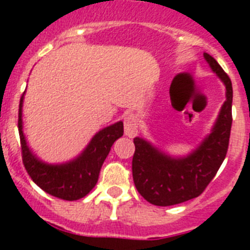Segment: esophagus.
<instances>
[{"instance_id": "esophagus-1", "label": "esophagus", "mask_w": 250, "mask_h": 250, "mask_svg": "<svg viewBox=\"0 0 250 250\" xmlns=\"http://www.w3.org/2000/svg\"><path fill=\"white\" fill-rule=\"evenodd\" d=\"M139 123L135 115H127L124 119V129H125V135L127 138H135L138 134Z\"/></svg>"}]
</instances>
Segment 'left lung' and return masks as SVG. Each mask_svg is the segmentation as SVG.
Here are the masks:
<instances>
[{"label":"left lung","instance_id":"left-lung-1","mask_svg":"<svg viewBox=\"0 0 250 250\" xmlns=\"http://www.w3.org/2000/svg\"><path fill=\"white\" fill-rule=\"evenodd\" d=\"M205 60L227 87V101L220 110L213 132L193 154L171 159L140 138L134 139L132 179L140 195L158 207H169L199 196L218 173L227 156L231 129V81L210 55Z\"/></svg>","mask_w":250,"mask_h":250}]
</instances>
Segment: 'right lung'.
Segmentation results:
<instances>
[{
  "label": "right lung",
  "instance_id": "add662e5",
  "mask_svg": "<svg viewBox=\"0 0 250 250\" xmlns=\"http://www.w3.org/2000/svg\"><path fill=\"white\" fill-rule=\"evenodd\" d=\"M22 99L19 109V132L22 163L31 179L43 191L59 199L77 200L83 198L96 185L99 173L115 140L124 134L121 121L105 127L92 138L89 146L77 159L63 165H48L32 155L22 132Z\"/></svg>",
  "mask_w": 250,
  "mask_h": 250
}]
</instances>
